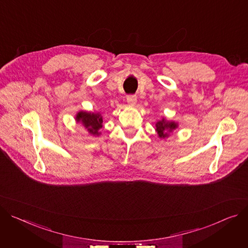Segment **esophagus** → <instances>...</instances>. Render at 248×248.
Returning a JSON list of instances; mask_svg holds the SVG:
<instances>
[{"label":"esophagus","mask_w":248,"mask_h":248,"mask_svg":"<svg viewBox=\"0 0 248 248\" xmlns=\"http://www.w3.org/2000/svg\"><path fill=\"white\" fill-rule=\"evenodd\" d=\"M126 102H127V104L129 105V106H131V107H134V106H136V104H137V95H127L126 96Z\"/></svg>","instance_id":"esophagus-1"}]
</instances>
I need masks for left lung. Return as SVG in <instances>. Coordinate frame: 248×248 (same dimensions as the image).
<instances>
[{
	"instance_id": "obj_1",
	"label": "left lung",
	"mask_w": 248,
	"mask_h": 248,
	"mask_svg": "<svg viewBox=\"0 0 248 248\" xmlns=\"http://www.w3.org/2000/svg\"><path fill=\"white\" fill-rule=\"evenodd\" d=\"M177 127V123L173 121H168L166 118H162L155 124V131L157 133V137L162 140H167Z\"/></svg>"
}]
</instances>
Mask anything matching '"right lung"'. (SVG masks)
<instances>
[{
    "mask_svg": "<svg viewBox=\"0 0 248 248\" xmlns=\"http://www.w3.org/2000/svg\"><path fill=\"white\" fill-rule=\"evenodd\" d=\"M75 120L86 128L91 136H101L100 129L103 127V115L100 111H86L79 110L77 112Z\"/></svg>",
    "mask_w": 248,
    "mask_h": 248,
    "instance_id": "add662e5",
    "label": "right lung"
}]
</instances>
